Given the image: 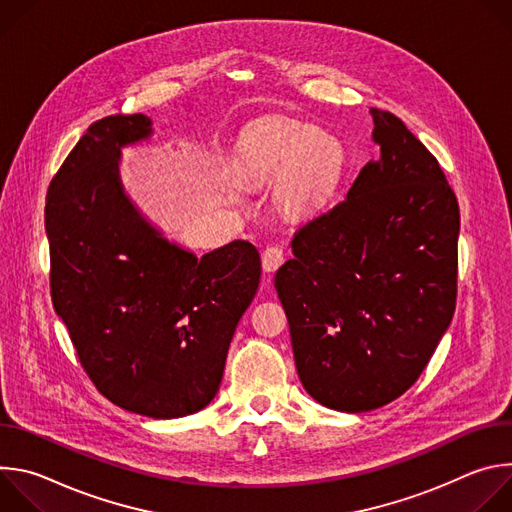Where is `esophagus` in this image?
I'll return each mask as SVG.
<instances>
[{
    "label": "esophagus",
    "mask_w": 512,
    "mask_h": 512,
    "mask_svg": "<svg viewBox=\"0 0 512 512\" xmlns=\"http://www.w3.org/2000/svg\"><path fill=\"white\" fill-rule=\"evenodd\" d=\"M283 261H285V253L277 245H269L261 253V265L265 271H277L283 265Z\"/></svg>",
    "instance_id": "esophagus-1"
}]
</instances>
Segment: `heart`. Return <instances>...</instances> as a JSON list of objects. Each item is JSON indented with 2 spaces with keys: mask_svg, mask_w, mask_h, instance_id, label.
<instances>
[{
  "mask_svg": "<svg viewBox=\"0 0 512 512\" xmlns=\"http://www.w3.org/2000/svg\"><path fill=\"white\" fill-rule=\"evenodd\" d=\"M235 166L247 182H265L279 173V202L304 212L328 196L340 168V148L332 135L310 125L267 119L241 135Z\"/></svg>",
  "mask_w": 512,
  "mask_h": 512,
  "instance_id": "b5f03b06",
  "label": "heart"
}]
</instances>
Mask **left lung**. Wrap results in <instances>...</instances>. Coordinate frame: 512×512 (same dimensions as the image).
<instances>
[{
	"instance_id": "obj_1",
	"label": "left lung",
	"mask_w": 512,
	"mask_h": 512,
	"mask_svg": "<svg viewBox=\"0 0 512 512\" xmlns=\"http://www.w3.org/2000/svg\"><path fill=\"white\" fill-rule=\"evenodd\" d=\"M371 113L381 160L296 231L294 259L275 275L302 385L346 413L383 407L419 379L458 294L456 194L399 117Z\"/></svg>"
}]
</instances>
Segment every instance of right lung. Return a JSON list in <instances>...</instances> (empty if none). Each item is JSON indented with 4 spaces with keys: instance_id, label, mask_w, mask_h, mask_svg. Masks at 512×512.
<instances>
[{
    "instance_id": "add662e5",
    "label": "right lung",
    "mask_w": 512,
    "mask_h": 512,
    "mask_svg": "<svg viewBox=\"0 0 512 512\" xmlns=\"http://www.w3.org/2000/svg\"><path fill=\"white\" fill-rule=\"evenodd\" d=\"M152 133L141 113L95 121L46 196L50 296L85 373L121 409L154 419L206 407L261 277L233 241L202 257L143 221L119 182V148Z\"/></svg>"
}]
</instances>
